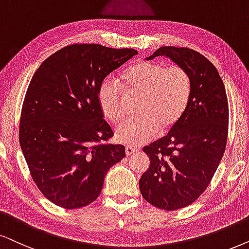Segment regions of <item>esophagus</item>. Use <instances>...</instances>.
<instances>
[{"label":"esophagus","instance_id":"34e87169","mask_svg":"<svg viewBox=\"0 0 249 249\" xmlns=\"http://www.w3.org/2000/svg\"><path fill=\"white\" fill-rule=\"evenodd\" d=\"M138 150H139V149H138V148L132 147V146H126V147H125V154H126L127 156H130V155H132V154L137 153Z\"/></svg>","mask_w":249,"mask_h":249}]
</instances>
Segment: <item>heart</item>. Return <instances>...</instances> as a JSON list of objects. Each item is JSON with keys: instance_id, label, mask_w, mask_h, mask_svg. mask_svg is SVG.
Masks as SVG:
<instances>
[{"instance_id": "heart-1", "label": "heart", "mask_w": 249, "mask_h": 249, "mask_svg": "<svg viewBox=\"0 0 249 249\" xmlns=\"http://www.w3.org/2000/svg\"><path fill=\"white\" fill-rule=\"evenodd\" d=\"M121 86L105 78L97 88V105L103 116L118 124L125 116V99L138 96V117L128 119L116 128L117 141L139 146L162 133L171 131L185 115L192 96V79L179 65L165 67L156 61L134 62L121 74ZM122 88L121 89L120 87Z\"/></svg>"}]
</instances>
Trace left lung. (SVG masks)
<instances>
[{"label": "left lung", "instance_id": "left-lung-1", "mask_svg": "<svg viewBox=\"0 0 249 249\" xmlns=\"http://www.w3.org/2000/svg\"><path fill=\"white\" fill-rule=\"evenodd\" d=\"M166 56L191 75L190 105L176 126L143 148L150 165L140 192L154 207L177 210L193 203L215 175L228 141L229 105L217 69L190 48L161 47L147 59Z\"/></svg>", "mask_w": 249, "mask_h": 249}]
</instances>
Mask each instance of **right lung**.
<instances>
[{
    "label": "right lung",
    "instance_id": "obj_1",
    "mask_svg": "<svg viewBox=\"0 0 249 249\" xmlns=\"http://www.w3.org/2000/svg\"><path fill=\"white\" fill-rule=\"evenodd\" d=\"M134 49L75 43L49 56L34 73L21 108L19 143L34 182L65 209L86 207L107 172L125 157L97 105L101 81Z\"/></svg>",
    "mask_w": 249,
    "mask_h": 249
}]
</instances>
